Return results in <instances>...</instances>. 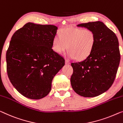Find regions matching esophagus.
Wrapping results in <instances>:
<instances>
[{
  "mask_svg": "<svg viewBox=\"0 0 123 123\" xmlns=\"http://www.w3.org/2000/svg\"><path fill=\"white\" fill-rule=\"evenodd\" d=\"M65 63L66 65H69V64H70V62H69L68 60H66Z\"/></svg>",
  "mask_w": 123,
  "mask_h": 123,
  "instance_id": "34e87169",
  "label": "esophagus"
}]
</instances>
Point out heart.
<instances>
[{"instance_id":"b5f03b06","label":"heart","mask_w":123,"mask_h":123,"mask_svg":"<svg viewBox=\"0 0 123 123\" xmlns=\"http://www.w3.org/2000/svg\"><path fill=\"white\" fill-rule=\"evenodd\" d=\"M96 36L92 31L83 28L63 29L55 36L53 41V49L62 54L67 49V56L77 60H85L93 50Z\"/></svg>"}]
</instances>
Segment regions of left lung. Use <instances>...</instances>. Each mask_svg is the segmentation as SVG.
Segmentation results:
<instances>
[{
	"mask_svg": "<svg viewBox=\"0 0 123 123\" xmlns=\"http://www.w3.org/2000/svg\"><path fill=\"white\" fill-rule=\"evenodd\" d=\"M77 26L92 31L96 41L87 58L71 63V86L80 96L94 97L107 91L114 81L120 60L118 39L101 21L80 24Z\"/></svg>",
	"mask_w": 123,
	"mask_h": 123,
	"instance_id": "obj_1",
	"label": "left lung"
}]
</instances>
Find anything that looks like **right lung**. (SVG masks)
<instances>
[{"instance_id":"add662e5","label":"right lung","mask_w":123,"mask_h":123,"mask_svg":"<svg viewBox=\"0 0 123 123\" xmlns=\"http://www.w3.org/2000/svg\"><path fill=\"white\" fill-rule=\"evenodd\" d=\"M57 27L28 23L15 32L6 51L9 79L21 94L31 99L46 96L54 76L65 65L53 50Z\"/></svg>"}]
</instances>
